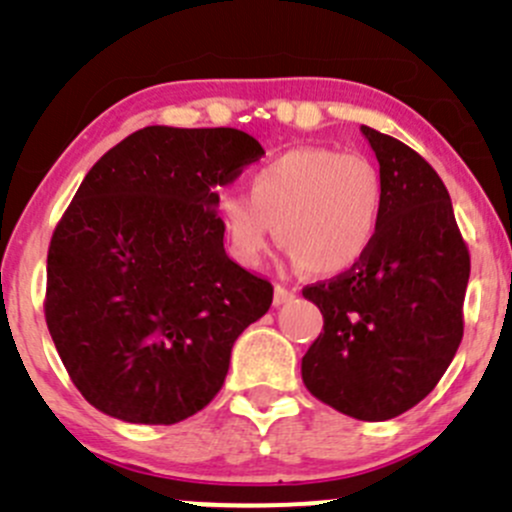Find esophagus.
Returning a JSON list of instances; mask_svg holds the SVG:
<instances>
[{
  "instance_id": "esophagus-1",
  "label": "esophagus",
  "mask_w": 512,
  "mask_h": 512,
  "mask_svg": "<svg viewBox=\"0 0 512 512\" xmlns=\"http://www.w3.org/2000/svg\"><path fill=\"white\" fill-rule=\"evenodd\" d=\"M294 294H297V292H294L292 287L275 285V307H280V304H285V302H292Z\"/></svg>"
}]
</instances>
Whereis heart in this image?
I'll return each mask as SVG.
<instances>
[{
  "label": "heart",
  "instance_id": "heart-1",
  "mask_svg": "<svg viewBox=\"0 0 512 512\" xmlns=\"http://www.w3.org/2000/svg\"><path fill=\"white\" fill-rule=\"evenodd\" d=\"M250 195L220 190L215 215L240 265L265 260L275 225L297 265L314 275H342L374 247L384 215V178L361 153L299 146L255 168Z\"/></svg>",
  "mask_w": 512,
  "mask_h": 512
}]
</instances>
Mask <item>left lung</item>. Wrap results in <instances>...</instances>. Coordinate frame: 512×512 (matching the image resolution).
Here are the masks:
<instances>
[{"instance_id": "obj_1", "label": "left lung", "mask_w": 512, "mask_h": 512, "mask_svg": "<svg viewBox=\"0 0 512 512\" xmlns=\"http://www.w3.org/2000/svg\"><path fill=\"white\" fill-rule=\"evenodd\" d=\"M361 133L379 160L384 215L359 265L302 289L324 317L302 381L342 414L386 421L426 399L456 356L471 255L436 170L386 133Z\"/></svg>"}]
</instances>
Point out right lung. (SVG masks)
<instances>
[{
  "label": "right lung",
  "instance_id": "right-lung-1",
  "mask_svg": "<svg viewBox=\"0 0 512 512\" xmlns=\"http://www.w3.org/2000/svg\"><path fill=\"white\" fill-rule=\"evenodd\" d=\"M262 156L237 128L148 126L86 173L51 235L44 314L98 411L170 426L223 389L272 285L227 257L215 195Z\"/></svg>",
  "mask_w": 512,
  "mask_h": 512
}]
</instances>
